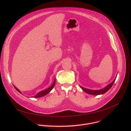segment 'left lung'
I'll return each mask as SVG.
<instances>
[{
	"mask_svg": "<svg viewBox=\"0 0 131 131\" xmlns=\"http://www.w3.org/2000/svg\"><path fill=\"white\" fill-rule=\"evenodd\" d=\"M116 78L114 79V80L111 83H110L109 84L107 85L106 87H105L104 88L101 89V90H90L88 89H86L84 88L81 86L80 85V88L86 93H88L89 94H91V95H100V94H103L104 93H105L106 92H107L111 88V86H113L114 83L115 82V80H116Z\"/></svg>",
	"mask_w": 131,
	"mask_h": 131,
	"instance_id": "1",
	"label": "left lung"
}]
</instances>
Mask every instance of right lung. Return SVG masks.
Returning <instances> with one entry per match:
<instances>
[{
  "mask_svg": "<svg viewBox=\"0 0 131 131\" xmlns=\"http://www.w3.org/2000/svg\"><path fill=\"white\" fill-rule=\"evenodd\" d=\"M55 79H54V82L53 83V84L51 85V86H50L49 88H48V89H46V90H43V91H42L39 92V93H37V94L36 95H35L34 96H32V97H35V98H38V97H42V96H45L46 95H47V94H48V93L52 90V89L53 88V87H54V85H55ZM14 88H15V89H16L18 92L21 93V94H22L21 92L19 90H18L17 88H16L14 85Z\"/></svg>",
  "mask_w": 131,
  "mask_h": 131,
  "instance_id": "add662e5",
  "label": "right lung"
}]
</instances>
